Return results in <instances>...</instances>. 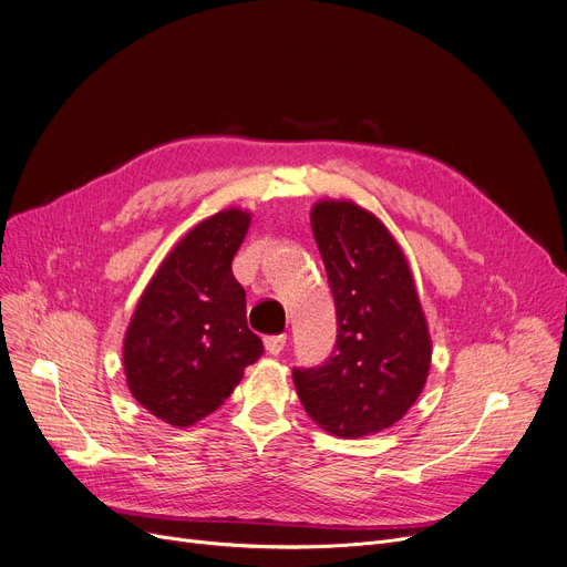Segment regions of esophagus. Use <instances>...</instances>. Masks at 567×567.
<instances>
[{"label":"esophagus","instance_id":"obj_1","mask_svg":"<svg viewBox=\"0 0 567 567\" xmlns=\"http://www.w3.org/2000/svg\"><path fill=\"white\" fill-rule=\"evenodd\" d=\"M262 343H265V350H268L270 354H279V352L286 348V334L265 337V339H262Z\"/></svg>","mask_w":567,"mask_h":567}]
</instances>
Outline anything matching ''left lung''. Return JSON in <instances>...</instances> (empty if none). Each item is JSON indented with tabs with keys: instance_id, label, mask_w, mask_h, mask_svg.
Returning a JSON list of instances; mask_svg holds the SVG:
<instances>
[{
	"instance_id": "8db88e82",
	"label": "left lung",
	"mask_w": 567,
	"mask_h": 567,
	"mask_svg": "<svg viewBox=\"0 0 567 567\" xmlns=\"http://www.w3.org/2000/svg\"><path fill=\"white\" fill-rule=\"evenodd\" d=\"M311 226L339 329L331 354L292 369V382L331 435H373L401 421L425 384L427 324L408 260L378 217L350 202H322Z\"/></svg>"
}]
</instances>
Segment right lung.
Listing matches in <instances>:
<instances>
[{
  "mask_svg": "<svg viewBox=\"0 0 567 567\" xmlns=\"http://www.w3.org/2000/svg\"><path fill=\"white\" fill-rule=\"evenodd\" d=\"M249 219L224 210L194 226L159 265L125 331L127 386L172 425L215 412L262 354L247 327L245 288L230 268Z\"/></svg>",
  "mask_w": 567,
  "mask_h": 567,
  "instance_id": "1",
  "label": "right lung"
}]
</instances>
